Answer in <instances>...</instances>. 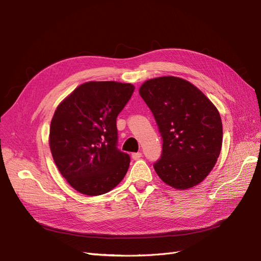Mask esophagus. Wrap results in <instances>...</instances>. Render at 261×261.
<instances>
[{"instance_id": "esophagus-1", "label": "esophagus", "mask_w": 261, "mask_h": 261, "mask_svg": "<svg viewBox=\"0 0 261 261\" xmlns=\"http://www.w3.org/2000/svg\"><path fill=\"white\" fill-rule=\"evenodd\" d=\"M141 152H135V153H132V159L133 160H138V159H140L141 158Z\"/></svg>"}]
</instances>
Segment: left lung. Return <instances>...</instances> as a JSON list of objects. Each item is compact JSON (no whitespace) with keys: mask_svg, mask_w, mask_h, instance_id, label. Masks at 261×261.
<instances>
[{"mask_svg":"<svg viewBox=\"0 0 261 261\" xmlns=\"http://www.w3.org/2000/svg\"><path fill=\"white\" fill-rule=\"evenodd\" d=\"M139 94L151 110L162 136V154L153 168L175 189L198 185L215 167L222 147V121L215 105L183 78L146 81Z\"/></svg>","mask_w":261,"mask_h":261,"instance_id":"8db88e82","label":"left lung"}]
</instances>
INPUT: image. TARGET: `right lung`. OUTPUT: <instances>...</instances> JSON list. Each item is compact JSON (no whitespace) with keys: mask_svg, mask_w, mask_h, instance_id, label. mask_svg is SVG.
I'll return each instance as SVG.
<instances>
[{"mask_svg":"<svg viewBox=\"0 0 261 261\" xmlns=\"http://www.w3.org/2000/svg\"><path fill=\"white\" fill-rule=\"evenodd\" d=\"M134 89L132 84L88 82L55 110L50 125L51 153L63 177L77 192L102 195L124 178L130 159L116 147V117Z\"/></svg>","mask_w":261,"mask_h":261,"instance_id":"obj_1","label":"right lung"}]
</instances>
